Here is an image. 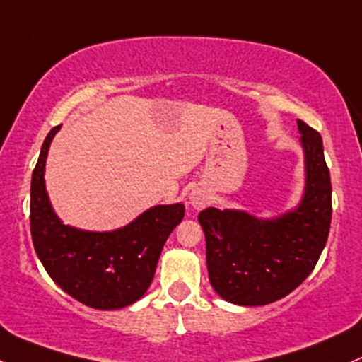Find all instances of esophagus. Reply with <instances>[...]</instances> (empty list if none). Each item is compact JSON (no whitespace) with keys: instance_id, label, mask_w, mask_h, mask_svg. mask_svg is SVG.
Listing matches in <instances>:
<instances>
[{"instance_id":"34e87169","label":"esophagus","mask_w":362,"mask_h":362,"mask_svg":"<svg viewBox=\"0 0 362 362\" xmlns=\"http://www.w3.org/2000/svg\"><path fill=\"white\" fill-rule=\"evenodd\" d=\"M189 201H190V206H192V208L201 209V208H204L206 204H208L209 197H208V194L204 192V190H201V189H194L192 192H190Z\"/></svg>"}]
</instances>
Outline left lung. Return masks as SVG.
<instances>
[{
  "label": "left lung",
  "mask_w": 362,
  "mask_h": 362,
  "mask_svg": "<svg viewBox=\"0 0 362 362\" xmlns=\"http://www.w3.org/2000/svg\"><path fill=\"white\" fill-rule=\"evenodd\" d=\"M305 154V192L299 208L276 220L244 211L206 208L209 281L218 296L239 305H264L288 296L309 276L327 244L332 182L320 132L297 120Z\"/></svg>",
  "instance_id": "8db88e82"
}]
</instances>
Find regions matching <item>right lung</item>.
<instances>
[{"label":"right lung","mask_w":362,"mask_h":362,"mask_svg":"<svg viewBox=\"0 0 362 362\" xmlns=\"http://www.w3.org/2000/svg\"><path fill=\"white\" fill-rule=\"evenodd\" d=\"M42 142L30 184V233L47 275L69 296L94 309H120L144 296L153 281L163 245L184 218V204L154 206L115 232H84L63 225L45 187L47 149Z\"/></svg>","instance_id":"right-lung-1"}]
</instances>
